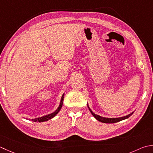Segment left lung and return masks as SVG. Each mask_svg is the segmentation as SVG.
<instances>
[{
    "label": "left lung",
    "instance_id": "1",
    "mask_svg": "<svg viewBox=\"0 0 153 153\" xmlns=\"http://www.w3.org/2000/svg\"><path fill=\"white\" fill-rule=\"evenodd\" d=\"M88 107L89 111H90V112L92 114V115L94 116V117L97 119V120H98L99 121H100L101 123H117V122H119V121H122V120H124V119H126L129 117L134 113V111H133L131 113H129V114H128V115L123 116V117H114V118L103 117H101L99 115L95 114V113L91 110V109L89 108L88 103Z\"/></svg>",
    "mask_w": 153,
    "mask_h": 153
}]
</instances>
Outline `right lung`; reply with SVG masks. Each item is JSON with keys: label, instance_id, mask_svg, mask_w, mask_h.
Instances as JSON below:
<instances>
[{"label": "right lung", "instance_id": "obj_1", "mask_svg": "<svg viewBox=\"0 0 153 153\" xmlns=\"http://www.w3.org/2000/svg\"><path fill=\"white\" fill-rule=\"evenodd\" d=\"M64 94H63L62 96L61 97L60 102H59V106H58V108H57V109L55 111H53L52 113H50V114H48V115H46L44 116L32 119L31 120L32 121H34V122H44V121H48L49 119H52L53 117H55L57 114H58L59 111H60L62 107L63 102H64ZM29 120H30V119H29Z\"/></svg>", "mask_w": 153, "mask_h": 153}]
</instances>
